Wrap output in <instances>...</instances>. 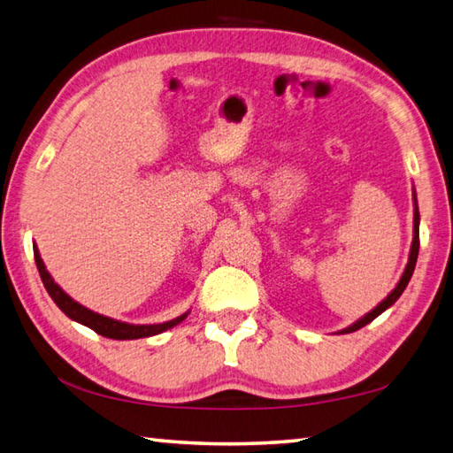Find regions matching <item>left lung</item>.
I'll list each match as a JSON object with an SVG mask.
<instances>
[{"label":"left lung","mask_w":453,"mask_h":453,"mask_svg":"<svg viewBox=\"0 0 453 453\" xmlns=\"http://www.w3.org/2000/svg\"><path fill=\"white\" fill-rule=\"evenodd\" d=\"M412 203H414V220H412V244H411V254H409V262H407V267H404V272H403V275H401V280H399V283L395 285V289L387 295V297L377 304V307L373 309V311H369L367 315H364L362 319L359 320H356L354 325H349L348 328H344V330H340L338 334H349V332H356V330H359L362 326H365V325H369V322H372L373 319H377L381 315V312H385L387 309L391 307V304L401 297L403 295V291H404V288H407L409 285V281H411V278H412V272H414V265H417V257H418V246H420V238H418V225H420V213H418V201H417V191L412 193Z\"/></svg>","instance_id":"1"}]
</instances>
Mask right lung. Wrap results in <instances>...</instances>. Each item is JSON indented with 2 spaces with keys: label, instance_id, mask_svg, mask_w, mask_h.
<instances>
[{
  "label": "right lung",
  "instance_id": "right-lung-1",
  "mask_svg": "<svg viewBox=\"0 0 453 453\" xmlns=\"http://www.w3.org/2000/svg\"><path fill=\"white\" fill-rule=\"evenodd\" d=\"M33 252H35V262L36 267H39V273H41V280L44 283L46 291L52 297V301L57 303V307L66 315L68 319L80 322V325H84L91 330H96L97 334L105 336V338H113V340H136V338H149L154 334H160V332H165L173 328L175 325H180L181 320H186V317L189 315L188 312H183V315L175 317L172 320H165V322H158V325H131V322H123V320H115L111 317L105 315H99V312H94L91 309L84 307V304H80L78 301H73L70 295L64 291L60 285L52 280V275L46 270V265L42 262V257L39 254V248L36 244L33 246Z\"/></svg>",
  "mask_w": 453,
  "mask_h": 453
}]
</instances>
